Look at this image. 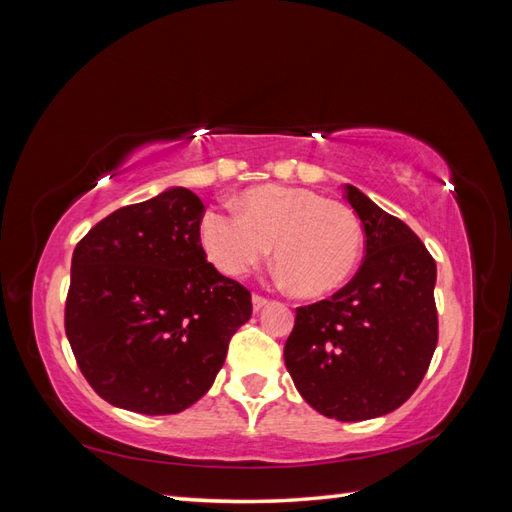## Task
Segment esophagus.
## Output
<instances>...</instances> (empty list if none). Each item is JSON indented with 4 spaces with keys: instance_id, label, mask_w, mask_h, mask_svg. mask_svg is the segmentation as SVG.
Segmentation results:
<instances>
[{
    "instance_id": "esophagus-1",
    "label": "esophagus",
    "mask_w": 512,
    "mask_h": 512,
    "mask_svg": "<svg viewBox=\"0 0 512 512\" xmlns=\"http://www.w3.org/2000/svg\"><path fill=\"white\" fill-rule=\"evenodd\" d=\"M266 305H268V299H264V296H259V294H253V310H255V312L264 310Z\"/></svg>"
}]
</instances>
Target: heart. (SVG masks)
Segmentation results:
<instances>
[{
	"instance_id": "1",
	"label": "heart",
	"mask_w": 512,
	"mask_h": 512,
	"mask_svg": "<svg viewBox=\"0 0 512 512\" xmlns=\"http://www.w3.org/2000/svg\"><path fill=\"white\" fill-rule=\"evenodd\" d=\"M200 242L220 272L240 277L275 246L283 281L305 299L340 290L358 270L364 227L355 211L312 189L261 185L248 189L242 207L202 213Z\"/></svg>"
}]
</instances>
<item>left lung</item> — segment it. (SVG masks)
I'll return each instance as SVG.
<instances>
[{
  "mask_svg": "<svg viewBox=\"0 0 512 512\" xmlns=\"http://www.w3.org/2000/svg\"><path fill=\"white\" fill-rule=\"evenodd\" d=\"M362 220L366 257L329 301L296 310L285 368L314 410L366 421L397 410L430 366L438 340L436 261L406 222L344 185Z\"/></svg>",
  "mask_w": 512,
  "mask_h": 512,
  "instance_id": "8db88e82",
  "label": "left lung"
}]
</instances>
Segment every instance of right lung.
<instances>
[{"label": "right lung", "instance_id": "obj_1", "mask_svg": "<svg viewBox=\"0 0 512 512\" xmlns=\"http://www.w3.org/2000/svg\"><path fill=\"white\" fill-rule=\"evenodd\" d=\"M202 200L168 187L113 211L71 257L65 331L82 375L115 408L176 414L211 388L251 292L200 244Z\"/></svg>", "mask_w": 512, "mask_h": 512}]
</instances>
